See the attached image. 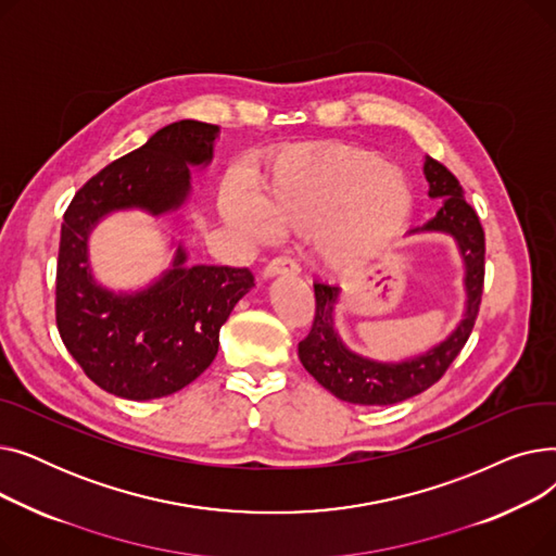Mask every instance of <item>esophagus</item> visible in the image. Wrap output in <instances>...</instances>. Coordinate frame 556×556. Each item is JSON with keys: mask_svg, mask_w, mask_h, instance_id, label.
Returning <instances> with one entry per match:
<instances>
[{"mask_svg": "<svg viewBox=\"0 0 556 556\" xmlns=\"http://www.w3.org/2000/svg\"><path fill=\"white\" fill-rule=\"evenodd\" d=\"M300 263L290 256H277L273 258L266 268H263V277H277V275H298Z\"/></svg>", "mask_w": 556, "mask_h": 556, "instance_id": "obj_1", "label": "esophagus"}]
</instances>
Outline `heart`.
I'll list each match as a JSON object with an SVG mask.
<instances>
[{
    "mask_svg": "<svg viewBox=\"0 0 556 556\" xmlns=\"http://www.w3.org/2000/svg\"><path fill=\"white\" fill-rule=\"evenodd\" d=\"M223 216L261 233L263 218L275 227H308L325 218L319 250L331 261H356L388 243L410 214V195L386 162L361 149H302L281 155L252 202L225 193Z\"/></svg>",
    "mask_w": 556,
    "mask_h": 556,
    "instance_id": "1",
    "label": "heart"
}]
</instances>
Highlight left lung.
Returning <instances> with one entry per match:
<instances>
[{
    "instance_id": "1",
    "label": "left lung",
    "mask_w": 556,
    "mask_h": 556,
    "mask_svg": "<svg viewBox=\"0 0 556 556\" xmlns=\"http://www.w3.org/2000/svg\"><path fill=\"white\" fill-rule=\"evenodd\" d=\"M426 180L430 198H444V207L432 220L413 231H444L457 241L466 263V313L459 327L428 354L399 365L374 363L349 352L333 329V306L340 288L315 283V317L308 336L300 342V361L315 381L333 396L358 405H392L421 394L446 374L469 340L482 304L484 288V229L464 200L455 175L434 157H426Z\"/></svg>"
}]
</instances>
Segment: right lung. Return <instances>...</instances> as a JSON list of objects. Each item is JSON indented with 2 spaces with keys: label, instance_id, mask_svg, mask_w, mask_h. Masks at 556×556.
Wrapping results in <instances>:
<instances>
[{
  "label": "right lung",
  "instance_id": "1",
  "mask_svg": "<svg viewBox=\"0 0 556 556\" xmlns=\"http://www.w3.org/2000/svg\"><path fill=\"white\" fill-rule=\"evenodd\" d=\"M218 126L193 119L157 130L114 160L70 202L55 268V325L67 352L101 390L132 401L173 394L212 365L231 308L254 286L248 268L191 266L180 248L173 270L137 295H112L87 273V233L114 210L164 214L189 193V164H207Z\"/></svg>",
  "mask_w": 556,
  "mask_h": 556
}]
</instances>
